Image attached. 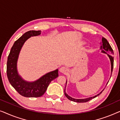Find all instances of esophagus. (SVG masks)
Returning a JSON list of instances; mask_svg holds the SVG:
<instances>
[{"mask_svg": "<svg viewBox=\"0 0 120 120\" xmlns=\"http://www.w3.org/2000/svg\"><path fill=\"white\" fill-rule=\"evenodd\" d=\"M60 71L62 73H65L68 71V69L65 67H62L60 69Z\"/></svg>", "mask_w": 120, "mask_h": 120, "instance_id": "esophagus-1", "label": "esophagus"}]
</instances>
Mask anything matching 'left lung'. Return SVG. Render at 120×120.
Returning a JSON list of instances; mask_svg holds the SVG:
<instances>
[{"mask_svg": "<svg viewBox=\"0 0 120 120\" xmlns=\"http://www.w3.org/2000/svg\"><path fill=\"white\" fill-rule=\"evenodd\" d=\"M101 47H100V49L101 50V53L106 54V55H108V56L109 57L110 60L111 75V74H112V69H113V67H114V57H113L112 56L110 55L109 54H113L114 53V52H113L112 49V48H111V46L110 45V44L109 42H108L107 40H106V39L104 38L103 37H102V39H101ZM67 83V80L66 81V83H65L66 85H65V87L64 88V92L65 96H66L67 98H68V99H69L70 101H75V102H77V103H85V102H87V101H90V100L93 99V98H94L95 97H96L99 96L101 93V92H102V91H103V90H104V89H103L102 91L101 92H100L99 93H98V94H97L94 96L91 97H88V98H83V99H76V98H72L71 97L69 96V95L67 94L66 92H65Z\"/></svg>", "mask_w": 120, "mask_h": 120, "instance_id": "8db88e82", "label": "left lung"}]
</instances>
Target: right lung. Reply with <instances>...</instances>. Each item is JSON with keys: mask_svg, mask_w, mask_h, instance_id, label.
Returning <instances> with one entry per match:
<instances>
[{"mask_svg": "<svg viewBox=\"0 0 120 120\" xmlns=\"http://www.w3.org/2000/svg\"><path fill=\"white\" fill-rule=\"evenodd\" d=\"M41 30H30L26 32L14 42L7 61V76L12 86L21 96L25 97H40L46 91L52 80L58 76V69L49 72L34 81L24 80L17 70V61L21 49L24 42L31 37L38 36Z\"/></svg>", "mask_w": 120, "mask_h": 120, "instance_id": "right-lung-1", "label": "right lung"}]
</instances>
